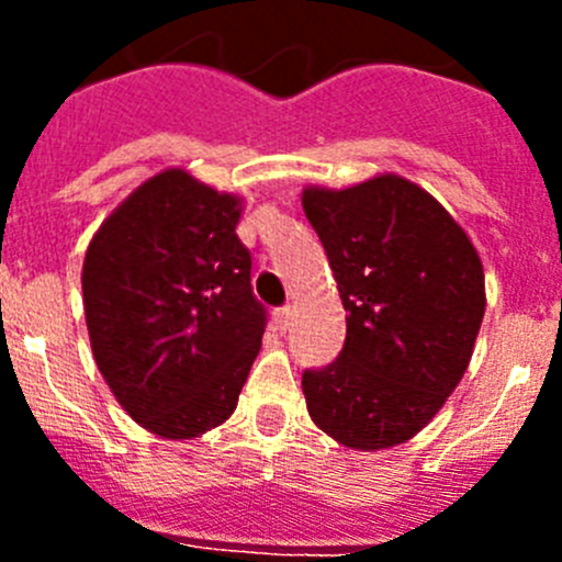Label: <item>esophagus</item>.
Instances as JSON below:
<instances>
[{"instance_id":"obj_1","label":"esophagus","mask_w":562,"mask_h":562,"mask_svg":"<svg viewBox=\"0 0 562 562\" xmlns=\"http://www.w3.org/2000/svg\"><path fill=\"white\" fill-rule=\"evenodd\" d=\"M272 324H276L278 331H286L292 324V310L290 306H278L276 312H272Z\"/></svg>"}]
</instances>
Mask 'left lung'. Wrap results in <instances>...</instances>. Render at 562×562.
<instances>
[{"label":"left lung","instance_id":"left-lung-1","mask_svg":"<svg viewBox=\"0 0 562 562\" xmlns=\"http://www.w3.org/2000/svg\"><path fill=\"white\" fill-rule=\"evenodd\" d=\"M304 213L346 310L340 355L304 371L306 408L346 448H394L464 376L486 304L481 258L428 191L391 173L306 188Z\"/></svg>","mask_w":562,"mask_h":562}]
</instances>
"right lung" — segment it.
Returning <instances> with one entry per match:
<instances>
[{"label": "right lung", "mask_w": 562, "mask_h": 562, "mask_svg": "<svg viewBox=\"0 0 562 562\" xmlns=\"http://www.w3.org/2000/svg\"><path fill=\"white\" fill-rule=\"evenodd\" d=\"M231 193L168 168L109 216L83 258L98 369L134 422L193 439L236 411L267 310Z\"/></svg>", "instance_id": "obj_1"}]
</instances>
